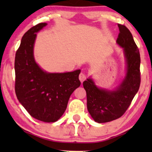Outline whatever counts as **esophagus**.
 <instances>
[{
	"mask_svg": "<svg viewBox=\"0 0 152 152\" xmlns=\"http://www.w3.org/2000/svg\"><path fill=\"white\" fill-rule=\"evenodd\" d=\"M86 79V74H84V73H81L79 74V80L81 82H83V81Z\"/></svg>",
	"mask_w": 152,
	"mask_h": 152,
	"instance_id": "1",
	"label": "esophagus"
}]
</instances>
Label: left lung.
Segmentation results:
<instances>
[{
    "label": "left lung",
    "instance_id": "1",
    "mask_svg": "<svg viewBox=\"0 0 152 152\" xmlns=\"http://www.w3.org/2000/svg\"><path fill=\"white\" fill-rule=\"evenodd\" d=\"M119 28L116 42L124 48L127 64L126 77L117 89L111 91L97 88L91 78L83 81L86 90L87 109L98 123H105L122 116L129 107L141 83L140 53L130 31L118 24Z\"/></svg>",
    "mask_w": 152,
    "mask_h": 152
}]
</instances>
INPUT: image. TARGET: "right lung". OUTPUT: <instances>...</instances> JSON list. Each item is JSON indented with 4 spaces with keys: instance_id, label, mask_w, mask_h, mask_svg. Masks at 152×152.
<instances>
[{
    "instance_id": "right-lung-1",
    "label": "right lung",
    "mask_w": 152,
    "mask_h": 152,
    "mask_svg": "<svg viewBox=\"0 0 152 152\" xmlns=\"http://www.w3.org/2000/svg\"><path fill=\"white\" fill-rule=\"evenodd\" d=\"M46 25L41 23L33 26L23 36L15 57V91L19 102L32 117L55 122L65 112L71 94L81 85V70L49 74L35 62L36 33Z\"/></svg>"
}]
</instances>
